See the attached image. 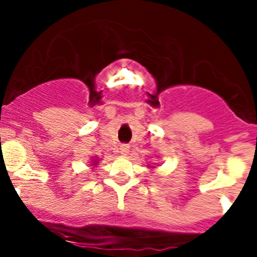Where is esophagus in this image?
<instances>
[{"label":"esophagus","mask_w":257,"mask_h":257,"mask_svg":"<svg viewBox=\"0 0 257 257\" xmlns=\"http://www.w3.org/2000/svg\"><path fill=\"white\" fill-rule=\"evenodd\" d=\"M128 145H121V148H119V152H121V154H123V156H126L127 153H128Z\"/></svg>","instance_id":"1"}]
</instances>
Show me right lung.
<instances>
[{
    "instance_id": "obj_1",
    "label": "right lung",
    "mask_w": 257,
    "mask_h": 257,
    "mask_svg": "<svg viewBox=\"0 0 257 257\" xmlns=\"http://www.w3.org/2000/svg\"><path fill=\"white\" fill-rule=\"evenodd\" d=\"M95 162H96V161H95ZM95 162H94V163H95ZM95 165H96V163H95Z\"/></svg>"
}]
</instances>
